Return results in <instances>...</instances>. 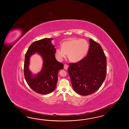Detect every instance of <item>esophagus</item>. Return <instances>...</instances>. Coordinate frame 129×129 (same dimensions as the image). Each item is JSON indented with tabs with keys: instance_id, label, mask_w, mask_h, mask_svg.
I'll return each mask as SVG.
<instances>
[{
	"instance_id": "34e87169",
	"label": "esophagus",
	"mask_w": 129,
	"mask_h": 129,
	"mask_svg": "<svg viewBox=\"0 0 129 129\" xmlns=\"http://www.w3.org/2000/svg\"><path fill=\"white\" fill-rule=\"evenodd\" d=\"M68 67H69V66L67 64H64V69L65 70H67L68 69Z\"/></svg>"
}]
</instances>
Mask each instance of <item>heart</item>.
<instances>
[{"instance_id":"heart-1","label":"heart","mask_w":129,"mask_h":129,"mask_svg":"<svg viewBox=\"0 0 129 129\" xmlns=\"http://www.w3.org/2000/svg\"><path fill=\"white\" fill-rule=\"evenodd\" d=\"M89 49V44L85 39H72L63 43L61 48H58L55 51L56 59L62 61L68 54L70 61L77 62L82 60Z\"/></svg>"}]
</instances>
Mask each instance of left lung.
Here are the masks:
<instances>
[{"instance_id": "obj_1", "label": "left lung", "mask_w": 129, "mask_h": 129, "mask_svg": "<svg viewBox=\"0 0 129 129\" xmlns=\"http://www.w3.org/2000/svg\"><path fill=\"white\" fill-rule=\"evenodd\" d=\"M89 42L87 55L78 62L70 63L68 69L73 89L82 95L98 90L106 75V58L102 48L92 39Z\"/></svg>"}]
</instances>
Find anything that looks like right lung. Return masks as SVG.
Here are the masks:
<instances>
[{"label": "right lung", "mask_w": 129, "mask_h": 129, "mask_svg": "<svg viewBox=\"0 0 129 129\" xmlns=\"http://www.w3.org/2000/svg\"><path fill=\"white\" fill-rule=\"evenodd\" d=\"M51 38H44L34 42L29 46L25 55L24 76L32 90L42 94H50L56 87L59 70L63 69V64L56 60V49L51 43ZM38 52L44 59L43 68L35 77H33L28 69L29 59L31 54Z\"/></svg>", "instance_id": "1"}]
</instances>
